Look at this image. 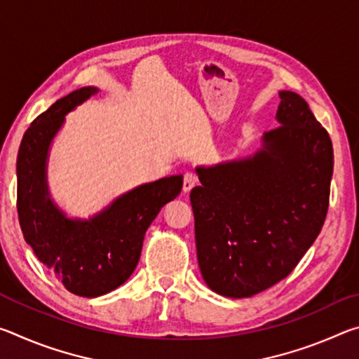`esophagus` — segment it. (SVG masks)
I'll list each match as a JSON object with an SVG mask.
<instances>
[{
    "label": "esophagus",
    "mask_w": 359,
    "mask_h": 359,
    "mask_svg": "<svg viewBox=\"0 0 359 359\" xmlns=\"http://www.w3.org/2000/svg\"><path fill=\"white\" fill-rule=\"evenodd\" d=\"M194 185H198V175L193 172H187L184 177V191L188 193Z\"/></svg>",
    "instance_id": "34e87169"
}]
</instances>
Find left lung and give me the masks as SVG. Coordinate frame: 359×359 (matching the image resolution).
Listing matches in <instances>:
<instances>
[{"instance_id":"left-lung-1","label":"left lung","mask_w":359,"mask_h":359,"mask_svg":"<svg viewBox=\"0 0 359 359\" xmlns=\"http://www.w3.org/2000/svg\"><path fill=\"white\" fill-rule=\"evenodd\" d=\"M277 128L253 155L196 166L190 201L198 264L208 287L250 297L287 277L323 226L334 155L309 104L278 92Z\"/></svg>"}]
</instances>
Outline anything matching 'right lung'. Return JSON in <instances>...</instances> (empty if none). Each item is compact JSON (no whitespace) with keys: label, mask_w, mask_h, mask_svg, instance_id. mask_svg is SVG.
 Masks as SVG:
<instances>
[{"label":"right lung","mask_w":359,"mask_h":359,"mask_svg":"<svg viewBox=\"0 0 359 359\" xmlns=\"http://www.w3.org/2000/svg\"><path fill=\"white\" fill-rule=\"evenodd\" d=\"M100 92L82 87L42 112L17 155V210L23 238L42 264L77 296L98 297L128 280L141 258L145 231L179 196L184 175L163 177L120 194L90 218H71L50 198L47 160L65 117Z\"/></svg>","instance_id":"obj_1"}]
</instances>
